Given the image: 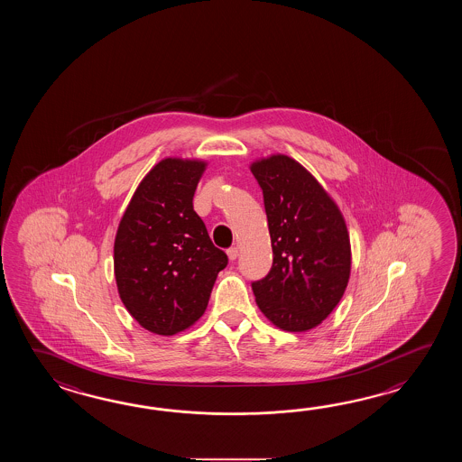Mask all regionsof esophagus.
I'll list each match as a JSON object with an SVG mask.
<instances>
[{"label": "esophagus", "instance_id": "obj_1", "mask_svg": "<svg viewBox=\"0 0 462 462\" xmlns=\"http://www.w3.org/2000/svg\"><path fill=\"white\" fill-rule=\"evenodd\" d=\"M237 255H239V249H237V247H229V249H227V257H229V261H236V259H237Z\"/></svg>", "mask_w": 462, "mask_h": 462}]
</instances>
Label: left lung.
I'll use <instances>...</instances> for the list:
<instances>
[{"instance_id":"8db88e82","label":"left lung","mask_w":462,"mask_h":462,"mask_svg":"<svg viewBox=\"0 0 462 462\" xmlns=\"http://www.w3.org/2000/svg\"><path fill=\"white\" fill-rule=\"evenodd\" d=\"M264 197L273 267L253 282L257 307L279 328L322 324L344 295L352 267L344 217L322 185L294 158L271 155L251 165Z\"/></svg>"}]
</instances>
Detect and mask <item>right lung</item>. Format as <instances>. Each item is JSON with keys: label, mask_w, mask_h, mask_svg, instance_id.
<instances>
[{"label": "right lung", "mask_w": 462, "mask_h": 462, "mask_svg": "<svg viewBox=\"0 0 462 462\" xmlns=\"http://www.w3.org/2000/svg\"><path fill=\"white\" fill-rule=\"evenodd\" d=\"M207 162L165 158L140 181L118 225L114 273L128 314L175 335L207 310L227 255L211 243L193 197Z\"/></svg>", "instance_id": "add662e5"}]
</instances>
